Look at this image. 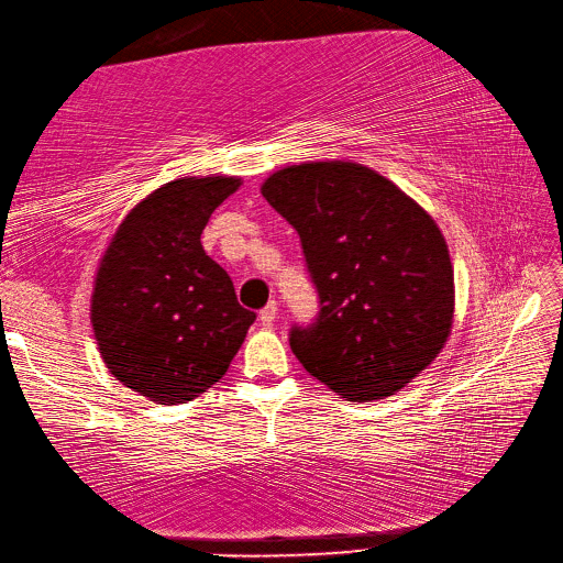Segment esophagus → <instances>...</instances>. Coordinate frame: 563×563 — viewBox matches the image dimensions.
I'll list each match as a JSON object with an SVG mask.
<instances>
[{
  "label": "esophagus",
  "mask_w": 563,
  "mask_h": 563,
  "mask_svg": "<svg viewBox=\"0 0 563 563\" xmlns=\"http://www.w3.org/2000/svg\"><path fill=\"white\" fill-rule=\"evenodd\" d=\"M277 313H279V306H277V301L267 303V306L262 308V311H260V323L265 325V328H272V325H274V320H277Z\"/></svg>",
  "instance_id": "obj_1"
}]
</instances>
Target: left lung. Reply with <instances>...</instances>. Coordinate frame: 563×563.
<instances>
[{"label": "left lung", "instance_id": "left-lung-1", "mask_svg": "<svg viewBox=\"0 0 563 563\" xmlns=\"http://www.w3.org/2000/svg\"><path fill=\"white\" fill-rule=\"evenodd\" d=\"M262 197L296 228L318 291L316 320L289 335L298 362L354 404L394 396L450 338L454 269L438 223L342 159L277 169Z\"/></svg>", "mask_w": 563, "mask_h": 563}]
</instances>
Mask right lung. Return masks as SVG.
<instances>
[{"label":"right lung","mask_w":563,"mask_h":563,"mask_svg":"<svg viewBox=\"0 0 563 563\" xmlns=\"http://www.w3.org/2000/svg\"><path fill=\"white\" fill-rule=\"evenodd\" d=\"M238 177H181L131 209L99 262L91 328L109 372L163 406L221 378L255 313L238 303L201 233Z\"/></svg>","instance_id":"right-lung-1"}]
</instances>
